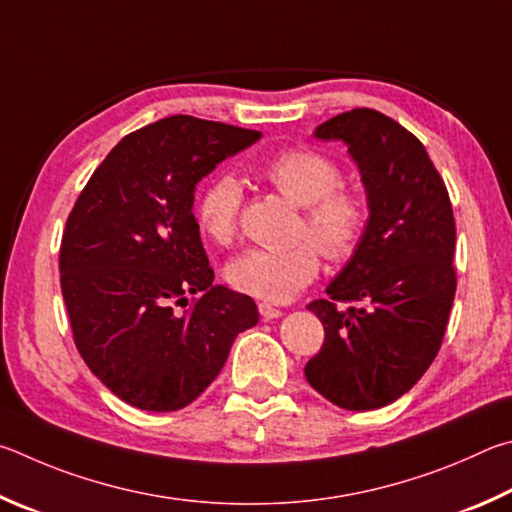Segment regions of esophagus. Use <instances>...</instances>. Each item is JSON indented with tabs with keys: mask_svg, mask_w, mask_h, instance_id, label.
Returning <instances> with one entry per match:
<instances>
[{
	"mask_svg": "<svg viewBox=\"0 0 512 512\" xmlns=\"http://www.w3.org/2000/svg\"><path fill=\"white\" fill-rule=\"evenodd\" d=\"M258 312H261L263 319H276L283 315L281 308H276V306H272V303H265V301L258 303Z\"/></svg>",
	"mask_w": 512,
	"mask_h": 512,
	"instance_id": "1",
	"label": "esophagus"
}]
</instances>
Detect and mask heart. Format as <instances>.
<instances>
[{"label":"heart","instance_id":"b5f03b06","mask_svg":"<svg viewBox=\"0 0 512 512\" xmlns=\"http://www.w3.org/2000/svg\"><path fill=\"white\" fill-rule=\"evenodd\" d=\"M267 184L303 206L297 245L288 249H249L233 258L224 276L233 290L265 301H290L308 288L321 270V254L344 263L360 251L371 224V202L360 186L339 182L342 166L317 148H285L258 166ZM242 186L236 177L209 179L197 195L200 229L215 245H231L240 229Z\"/></svg>","mask_w":512,"mask_h":512}]
</instances>
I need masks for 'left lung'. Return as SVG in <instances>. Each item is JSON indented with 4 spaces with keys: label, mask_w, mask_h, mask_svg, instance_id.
<instances>
[{
    "label": "left lung",
    "mask_w": 512,
    "mask_h": 512,
    "mask_svg": "<svg viewBox=\"0 0 512 512\" xmlns=\"http://www.w3.org/2000/svg\"><path fill=\"white\" fill-rule=\"evenodd\" d=\"M315 134L348 143L371 224L328 299L308 303L324 346L306 378L337 407L380 409L423 378L443 344L456 292L450 193L420 139L378 110L355 107Z\"/></svg>",
    "instance_id": "obj_1"
}]
</instances>
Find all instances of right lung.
<instances>
[{
	"label": "right lung",
	"mask_w": 512,
	"mask_h": 512,
	"mask_svg": "<svg viewBox=\"0 0 512 512\" xmlns=\"http://www.w3.org/2000/svg\"><path fill=\"white\" fill-rule=\"evenodd\" d=\"M258 137L188 114L150 123L116 143L69 213L60 288L74 344L132 407L191 405L258 324L251 297L213 285L193 213L195 184Z\"/></svg>",
	"instance_id": "add662e5"
}]
</instances>
